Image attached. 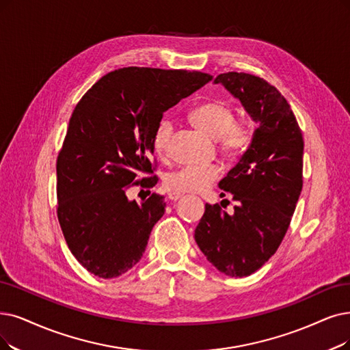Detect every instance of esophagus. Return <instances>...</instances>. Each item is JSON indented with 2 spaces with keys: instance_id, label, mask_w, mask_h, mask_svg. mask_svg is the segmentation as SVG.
Segmentation results:
<instances>
[{
  "instance_id": "obj_1",
  "label": "esophagus",
  "mask_w": 350,
  "mask_h": 350,
  "mask_svg": "<svg viewBox=\"0 0 350 350\" xmlns=\"http://www.w3.org/2000/svg\"><path fill=\"white\" fill-rule=\"evenodd\" d=\"M184 197V193L180 192H170V195H167V198H170L171 201H178Z\"/></svg>"
}]
</instances>
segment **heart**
Here are the masks:
<instances>
[{"label": "heart", "instance_id": "b5f03b06", "mask_svg": "<svg viewBox=\"0 0 350 350\" xmlns=\"http://www.w3.org/2000/svg\"><path fill=\"white\" fill-rule=\"evenodd\" d=\"M191 119L197 126L218 139L222 150L228 157H239L248 148L253 137V124L248 120H235V109L227 100L213 99L198 105L191 111ZM174 122L163 119L152 135V149L159 158L170 155V141ZM221 176L217 165H188L165 178V185L174 192H202Z\"/></svg>", "mask_w": 350, "mask_h": 350}]
</instances>
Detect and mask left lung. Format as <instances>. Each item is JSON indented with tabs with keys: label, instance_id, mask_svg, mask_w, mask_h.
Here are the masks:
<instances>
[{
	"label": "left lung",
	"instance_id": "obj_1",
	"mask_svg": "<svg viewBox=\"0 0 350 350\" xmlns=\"http://www.w3.org/2000/svg\"><path fill=\"white\" fill-rule=\"evenodd\" d=\"M260 123L241 159L218 187L237 201L228 215L205 204L195 241L214 267L247 277L269 261L288 230L303 187V136L286 97L267 80L248 73L217 76Z\"/></svg>",
	"mask_w": 350,
	"mask_h": 350
}]
</instances>
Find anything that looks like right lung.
Listing matches in <instances>:
<instances>
[{
	"label": "right lung",
	"mask_w": 350,
	"mask_h": 350,
	"mask_svg": "<svg viewBox=\"0 0 350 350\" xmlns=\"http://www.w3.org/2000/svg\"><path fill=\"white\" fill-rule=\"evenodd\" d=\"M213 76L188 70L123 67L97 80L76 105L57 157V217L66 243L89 273L115 278L142 258L165 213L162 195L128 200L155 187L152 135L167 109ZM150 192V191H149Z\"/></svg>",
	"instance_id": "add662e5"
}]
</instances>
